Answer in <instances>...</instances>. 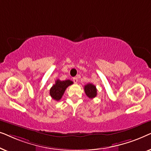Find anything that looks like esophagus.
<instances>
[{
    "label": "esophagus",
    "mask_w": 151,
    "mask_h": 151,
    "mask_svg": "<svg viewBox=\"0 0 151 151\" xmlns=\"http://www.w3.org/2000/svg\"><path fill=\"white\" fill-rule=\"evenodd\" d=\"M73 80L74 83H77L78 81V79L77 77H74V78H73Z\"/></svg>",
    "instance_id": "esophagus-1"
}]
</instances>
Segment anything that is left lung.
Here are the masks:
<instances>
[{"instance_id": "left-lung-1", "label": "left lung", "mask_w": 151, "mask_h": 151, "mask_svg": "<svg viewBox=\"0 0 151 151\" xmlns=\"http://www.w3.org/2000/svg\"><path fill=\"white\" fill-rule=\"evenodd\" d=\"M84 91L87 97L92 99L97 96V88L96 86L93 84L88 83L84 86Z\"/></svg>"}]
</instances>
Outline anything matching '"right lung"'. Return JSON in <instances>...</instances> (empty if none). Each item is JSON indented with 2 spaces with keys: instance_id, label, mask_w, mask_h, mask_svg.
<instances>
[{
  "instance_id": "obj_1",
  "label": "right lung",
  "mask_w": 151,
  "mask_h": 151,
  "mask_svg": "<svg viewBox=\"0 0 151 151\" xmlns=\"http://www.w3.org/2000/svg\"><path fill=\"white\" fill-rule=\"evenodd\" d=\"M73 84V82L69 80H64L61 81L60 80H57L55 81V83L52 86V87L50 88V92L49 94L51 98L53 100L58 101L60 100L63 97L64 93H65L66 88L68 86L71 85Z\"/></svg>"
}]
</instances>
